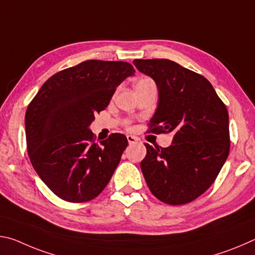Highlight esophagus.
I'll use <instances>...</instances> for the list:
<instances>
[{
    "label": "esophagus",
    "mask_w": 255,
    "mask_h": 255,
    "mask_svg": "<svg viewBox=\"0 0 255 255\" xmlns=\"http://www.w3.org/2000/svg\"><path fill=\"white\" fill-rule=\"evenodd\" d=\"M127 140H128V143L129 144H135V143H137L138 141V138L137 137H135V136H131V135H127Z\"/></svg>",
    "instance_id": "obj_1"
}]
</instances>
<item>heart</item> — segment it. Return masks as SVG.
Instances as JSON below:
<instances>
[{"label": "heart", "instance_id": "b5f03b06", "mask_svg": "<svg viewBox=\"0 0 255 255\" xmlns=\"http://www.w3.org/2000/svg\"><path fill=\"white\" fill-rule=\"evenodd\" d=\"M147 82H152V81H150L149 79H141V80L138 81L136 84H139V83H147Z\"/></svg>", "mask_w": 255, "mask_h": 255}]
</instances>
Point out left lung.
Wrapping results in <instances>:
<instances>
[{"label": "left lung", "instance_id": "obj_1", "mask_svg": "<svg viewBox=\"0 0 255 255\" xmlns=\"http://www.w3.org/2000/svg\"><path fill=\"white\" fill-rule=\"evenodd\" d=\"M132 63L157 86V107L149 122L153 131L174 133L169 147L145 143L147 153L140 163L145 181L165 204H188L213 184L227 159V109L208 80L178 63Z\"/></svg>", "mask_w": 255, "mask_h": 255}]
</instances>
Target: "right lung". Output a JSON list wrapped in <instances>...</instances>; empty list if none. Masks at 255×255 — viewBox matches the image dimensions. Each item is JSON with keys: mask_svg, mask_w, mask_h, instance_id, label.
<instances>
[{"mask_svg": "<svg viewBox=\"0 0 255 255\" xmlns=\"http://www.w3.org/2000/svg\"><path fill=\"white\" fill-rule=\"evenodd\" d=\"M135 70L126 62L86 60L49 77L28 106L25 137L30 161L56 196L84 202L100 195L128 140L112 133L96 143L90 125L120 83Z\"/></svg>", "mask_w": 255, "mask_h": 255, "instance_id": "right-lung-1", "label": "right lung"}]
</instances>
